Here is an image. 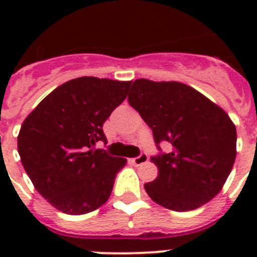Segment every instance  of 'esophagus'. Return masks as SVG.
<instances>
[{
	"instance_id": "obj_1",
	"label": "esophagus",
	"mask_w": 257,
	"mask_h": 257,
	"mask_svg": "<svg viewBox=\"0 0 257 257\" xmlns=\"http://www.w3.org/2000/svg\"><path fill=\"white\" fill-rule=\"evenodd\" d=\"M148 160H149L148 155H147V153H141L140 156H137V157H135V159H133V164H135V165H143V164H145V163H147Z\"/></svg>"
}]
</instances>
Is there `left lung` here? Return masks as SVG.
<instances>
[{
  "instance_id": "1",
  "label": "left lung",
  "mask_w": 257,
  "mask_h": 257,
  "mask_svg": "<svg viewBox=\"0 0 257 257\" xmlns=\"http://www.w3.org/2000/svg\"><path fill=\"white\" fill-rule=\"evenodd\" d=\"M128 101L152 129L159 168L144 185L155 203L187 212L211 201L223 188L236 159V126L227 113L196 89L177 81H133Z\"/></svg>"
}]
</instances>
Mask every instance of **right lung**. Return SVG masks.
Returning <instances> with one entry per match:
<instances>
[{
  "label": "right lung",
  "mask_w": 257,
  "mask_h": 257,
  "mask_svg": "<svg viewBox=\"0 0 257 257\" xmlns=\"http://www.w3.org/2000/svg\"><path fill=\"white\" fill-rule=\"evenodd\" d=\"M131 81L78 77L49 93L22 122L17 148L34 188L56 209L82 215L112 193L126 159L104 149L102 125L126 98Z\"/></svg>",
  "instance_id": "add662e5"
}]
</instances>
